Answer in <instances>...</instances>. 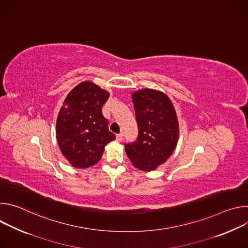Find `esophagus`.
<instances>
[{
	"label": "esophagus",
	"instance_id": "obj_1",
	"mask_svg": "<svg viewBox=\"0 0 248 248\" xmlns=\"http://www.w3.org/2000/svg\"><path fill=\"white\" fill-rule=\"evenodd\" d=\"M123 139H124V134H123V133L117 134V140H118V141H122Z\"/></svg>",
	"mask_w": 248,
	"mask_h": 248
}]
</instances>
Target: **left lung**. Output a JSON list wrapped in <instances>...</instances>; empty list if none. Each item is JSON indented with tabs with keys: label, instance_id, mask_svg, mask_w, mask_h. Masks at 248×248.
Segmentation results:
<instances>
[{
	"label": "left lung",
	"instance_id": "8db88e82",
	"mask_svg": "<svg viewBox=\"0 0 248 248\" xmlns=\"http://www.w3.org/2000/svg\"><path fill=\"white\" fill-rule=\"evenodd\" d=\"M138 135L124 143L133 166L148 171L165 163L179 138V122L170 100L162 92L143 89L132 94Z\"/></svg>",
	"mask_w": 248,
	"mask_h": 248
}]
</instances>
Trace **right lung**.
<instances>
[{
  "instance_id": "add662e5",
  "label": "right lung",
  "mask_w": 248,
  "mask_h": 248,
  "mask_svg": "<svg viewBox=\"0 0 248 248\" xmlns=\"http://www.w3.org/2000/svg\"><path fill=\"white\" fill-rule=\"evenodd\" d=\"M109 93L85 81L66 96L57 120V140L62 155L76 168L95 165L107 143L116 139L102 107Z\"/></svg>"
}]
</instances>
